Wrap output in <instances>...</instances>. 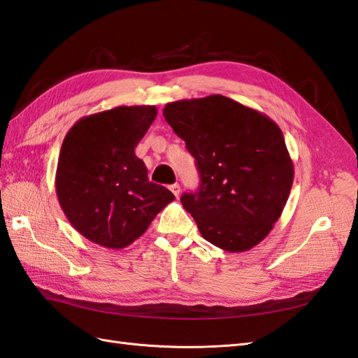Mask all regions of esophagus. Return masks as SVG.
Instances as JSON below:
<instances>
[{
  "instance_id": "34e87169",
  "label": "esophagus",
  "mask_w": 358,
  "mask_h": 358,
  "mask_svg": "<svg viewBox=\"0 0 358 358\" xmlns=\"http://www.w3.org/2000/svg\"><path fill=\"white\" fill-rule=\"evenodd\" d=\"M171 191H172V194L178 199V196H180V192H181V187H180V185H178V183H175V185H172V186H171Z\"/></svg>"
}]
</instances>
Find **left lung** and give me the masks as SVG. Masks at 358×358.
Listing matches in <instances>:
<instances>
[{
    "label": "left lung",
    "mask_w": 358,
    "mask_h": 358,
    "mask_svg": "<svg viewBox=\"0 0 358 358\" xmlns=\"http://www.w3.org/2000/svg\"><path fill=\"white\" fill-rule=\"evenodd\" d=\"M163 115L195 158L199 192L183 208L204 240L245 252L268 237L294 181L285 136L268 115L223 95L167 103Z\"/></svg>",
    "instance_id": "obj_1"
}]
</instances>
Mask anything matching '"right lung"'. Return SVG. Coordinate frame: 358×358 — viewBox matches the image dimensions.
<instances>
[{"mask_svg":"<svg viewBox=\"0 0 358 358\" xmlns=\"http://www.w3.org/2000/svg\"><path fill=\"white\" fill-rule=\"evenodd\" d=\"M157 117L155 106H118L80 118L59 150L55 189L64 215L83 237L123 249L175 200L148 178L135 148Z\"/></svg>","mask_w":358,"mask_h":358,"instance_id":"obj_1","label":"right lung"}]
</instances>
